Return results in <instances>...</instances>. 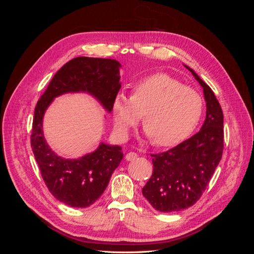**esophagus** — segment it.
<instances>
[{
	"instance_id": "1",
	"label": "esophagus",
	"mask_w": 254,
	"mask_h": 254,
	"mask_svg": "<svg viewBox=\"0 0 254 254\" xmlns=\"http://www.w3.org/2000/svg\"><path fill=\"white\" fill-rule=\"evenodd\" d=\"M136 157H137V155L135 152H133V151H130V152H128L127 155H126V157H125V159L127 160V161H133V160H135L136 159Z\"/></svg>"
}]
</instances>
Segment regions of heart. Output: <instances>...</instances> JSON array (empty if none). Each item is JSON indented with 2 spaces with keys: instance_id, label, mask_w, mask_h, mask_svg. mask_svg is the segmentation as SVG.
<instances>
[{
  "instance_id": "heart-1",
  "label": "heart",
  "mask_w": 254,
  "mask_h": 254,
  "mask_svg": "<svg viewBox=\"0 0 254 254\" xmlns=\"http://www.w3.org/2000/svg\"><path fill=\"white\" fill-rule=\"evenodd\" d=\"M112 109L120 136L127 137L144 113L145 136L158 146H173L194 131L203 112V101L195 89L157 73L136 82L132 95L120 92Z\"/></svg>"
}]
</instances>
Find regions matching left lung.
<instances>
[{"label":"left lung","instance_id":"8db88e82","mask_svg":"<svg viewBox=\"0 0 254 254\" xmlns=\"http://www.w3.org/2000/svg\"><path fill=\"white\" fill-rule=\"evenodd\" d=\"M203 89L205 120L199 131L176 147L151 155L153 171L142 190L157 211L170 213L193 205L209 184L224 149V114L212 89L183 64Z\"/></svg>","mask_w":254,"mask_h":254}]
</instances>
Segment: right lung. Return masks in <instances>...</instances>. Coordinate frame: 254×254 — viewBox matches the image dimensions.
<instances>
[{
    "label": "right lung",
    "instance_id": "add662e5",
    "mask_svg": "<svg viewBox=\"0 0 254 254\" xmlns=\"http://www.w3.org/2000/svg\"><path fill=\"white\" fill-rule=\"evenodd\" d=\"M121 66L114 59L76 57L54 75L37 103L30 144L49 190L66 205L93 204L105 191L124 153L120 145L101 142L94 151L77 159L58 156L44 137V114L54 99L67 93H87L110 113L121 89Z\"/></svg>",
    "mask_w": 254,
    "mask_h": 254
}]
</instances>
